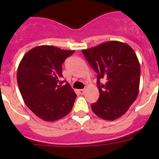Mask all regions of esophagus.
Returning a JSON list of instances; mask_svg holds the SVG:
<instances>
[{"instance_id":"1","label":"esophagus","mask_w":159,"mask_h":159,"mask_svg":"<svg viewBox=\"0 0 159 159\" xmlns=\"http://www.w3.org/2000/svg\"><path fill=\"white\" fill-rule=\"evenodd\" d=\"M78 92L80 93L81 94H83L84 93V89H80L78 90Z\"/></svg>"}]
</instances>
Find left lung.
<instances>
[{
  "instance_id": "left-lung-1",
  "label": "left lung",
  "mask_w": 159,
  "mask_h": 159,
  "mask_svg": "<svg viewBox=\"0 0 159 159\" xmlns=\"http://www.w3.org/2000/svg\"><path fill=\"white\" fill-rule=\"evenodd\" d=\"M89 65L98 73L100 94L91 109L97 116L113 121L122 116L138 97L140 64L129 44L111 41L82 50ZM100 80L106 81L105 85Z\"/></svg>"
}]
</instances>
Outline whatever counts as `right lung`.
<instances>
[{
	"label": "right lung",
	"instance_id": "obj_1",
	"mask_svg": "<svg viewBox=\"0 0 159 159\" xmlns=\"http://www.w3.org/2000/svg\"><path fill=\"white\" fill-rule=\"evenodd\" d=\"M75 51L51 45L30 49L19 64L17 81L28 108L38 118L54 121L71 111L76 94L68 83L61 85L62 64Z\"/></svg>",
	"mask_w": 159,
	"mask_h": 159
}]
</instances>
